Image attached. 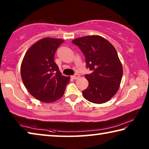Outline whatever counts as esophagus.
<instances>
[{
    "label": "esophagus",
    "instance_id": "1",
    "mask_svg": "<svg viewBox=\"0 0 149 149\" xmlns=\"http://www.w3.org/2000/svg\"><path fill=\"white\" fill-rule=\"evenodd\" d=\"M72 79H77L79 77V75H78V74H75L74 75H72Z\"/></svg>",
    "mask_w": 149,
    "mask_h": 149
}]
</instances>
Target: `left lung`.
<instances>
[{"label": "left lung", "mask_w": 149, "mask_h": 149, "mask_svg": "<svg viewBox=\"0 0 149 149\" xmlns=\"http://www.w3.org/2000/svg\"><path fill=\"white\" fill-rule=\"evenodd\" d=\"M85 56L86 66L92 73L85 75L89 86L83 91L86 100L95 104L108 101L119 89L123 68L116 50L99 35H88L72 41Z\"/></svg>", "instance_id": "obj_1"}]
</instances>
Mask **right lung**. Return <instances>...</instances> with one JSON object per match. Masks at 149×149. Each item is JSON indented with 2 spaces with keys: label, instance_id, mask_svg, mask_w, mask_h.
I'll use <instances>...</instances> for the list:
<instances>
[{
  "label": "right lung",
  "instance_id": "add662e5",
  "mask_svg": "<svg viewBox=\"0 0 149 149\" xmlns=\"http://www.w3.org/2000/svg\"><path fill=\"white\" fill-rule=\"evenodd\" d=\"M64 40L45 37L27 50L21 64L22 81L29 93L43 102H52L64 95L70 77L62 75L54 61L55 52Z\"/></svg>",
  "mask_w": 149,
  "mask_h": 149
}]
</instances>
